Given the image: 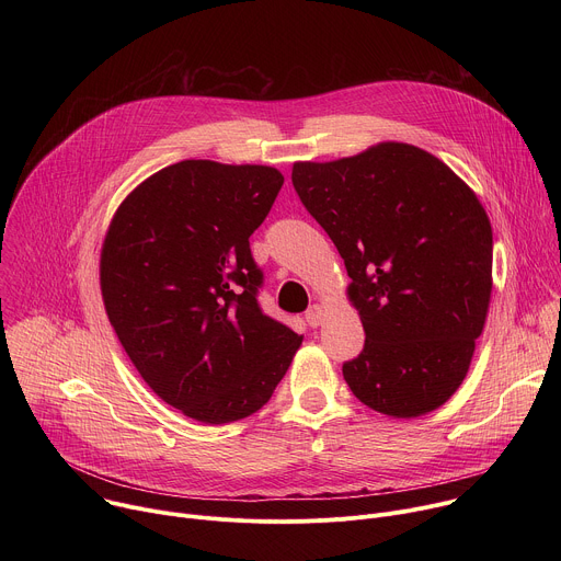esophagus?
I'll list each match as a JSON object with an SVG mask.
<instances>
[{
  "label": "esophagus",
  "mask_w": 561,
  "mask_h": 561,
  "mask_svg": "<svg viewBox=\"0 0 561 561\" xmlns=\"http://www.w3.org/2000/svg\"><path fill=\"white\" fill-rule=\"evenodd\" d=\"M322 319H324V308H322V306L312 304V306L306 310V322H308V327L317 329L319 324H322Z\"/></svg>",
  "instance_id": "obj_1"
}]
</instances>
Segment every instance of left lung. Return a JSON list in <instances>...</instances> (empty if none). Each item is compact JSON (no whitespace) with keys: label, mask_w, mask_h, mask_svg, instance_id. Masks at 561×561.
<instances>
[{"label":"left lung","mask_w":561,"mask_h":561,"mask_svg":"<svg viewBox=\"0 0 561 561\" xmlns=\"http://www.w3.org/2000/svg\"><path fill=\"white\" fill-rule=\"evenodd\" d=\"M304 208L337 247L366 342L342 366L390 417L439 409L463 381L493 288V230L477 195L431 152L383 141L293 167Z\"/></svg>","instance_id":"left-lung-1"}]
</instances>
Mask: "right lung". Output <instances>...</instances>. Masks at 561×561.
Here are the masks:
<instances>
[{"instance_id":"right-lung-1","label":"right lung","mask_w":561,"mask_h":561,"mask_svg":"<svg viewBox=\"0 0 561 561\" xmlns=\"http://www.w3.org/2000/svg\"><path fill=\"white\" fill-rule=\"evenodd\" d=\"M282 184L271 167L184 159L141 182L106 232L111 324L144 381L202 424L260 411L301 344L262 310L249 242Z\"/></svg>"}]
</instances>
